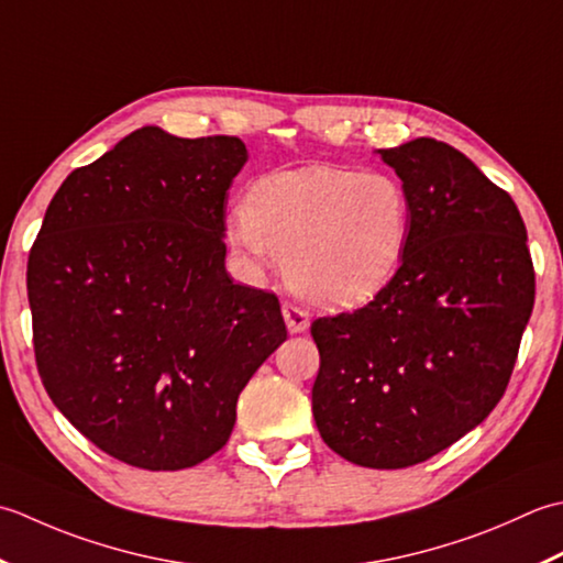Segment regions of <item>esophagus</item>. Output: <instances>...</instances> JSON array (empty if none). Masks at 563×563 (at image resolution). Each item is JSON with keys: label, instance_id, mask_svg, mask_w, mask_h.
<instances>
[{"label": "esophagus", "instance_id": "1", "mask_svg": "<svg viewBox=\"0 0 563 563\" xmlns=\"http://www.w3.org/2000/svg\"><path fill=\"white\" fill-rule=\"evenodd\" d=\"M282 313H284V323L289 328L291 335H298V332H306L308 325H311V318L308 313H303L301 308H296L291 303H284L282 306Z\"/></svg>", "mask_w": 563, "mask_h": 563}]
</instances>
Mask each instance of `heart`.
<instances>
[{"label":"heart","mask_w":563,"mask_h":563,"mask_svg":"<svg viewBox=\"0 0 563 563\" xmlns=\"http://www.w3.org/2000/svg\"><path fill=\"white\" fill-rule=\"evenodd\" d=\"M225 238L250 269L284 260L296 296L347 311L396 279L410 240V197L388 172L282 169L252 181Z\"/></svg>","instance_id":"heart-1"}]
</instances>
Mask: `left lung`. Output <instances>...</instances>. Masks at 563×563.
Listing matches in <instances>:
<instances>
[{
	"label": "left lung",
	"mask_w": 563,
	"mask_h": 563,
	"mask_svg": "<svg viewBox=\"0 0 563 563\" xmlns=\"http://www.w3.org/2000/svg\"><path fill=\"white\" fill-rule=\"evenodd\" d=\"M410 197L396 279L354 313L318 318L313 418L332 452L406 468L462 440L510 382L534 306L518 206L434 137L376 151Z\"/></svg>",
	"instance_id": "1"
}]
</instances>
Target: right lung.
<instances>
[{
    "label": "right lung",
    "instance_id": "1",
    "mask_svg": "<svg viewBox=\"0 0 563 563\" xmlns=\"http://www.w3.org/2000/svg\"><path fill=\"white\" fill-rule=\"evenodd\" d=\"M245 163L240 137L143 125L45 211L26 272L38 374L119 462L179 472L216 454L240 391L286 340L277 296L225 269V191Z\"/></svg>",
    "mask_w": 563,
    "mask_h": 563
}]
</instances>
